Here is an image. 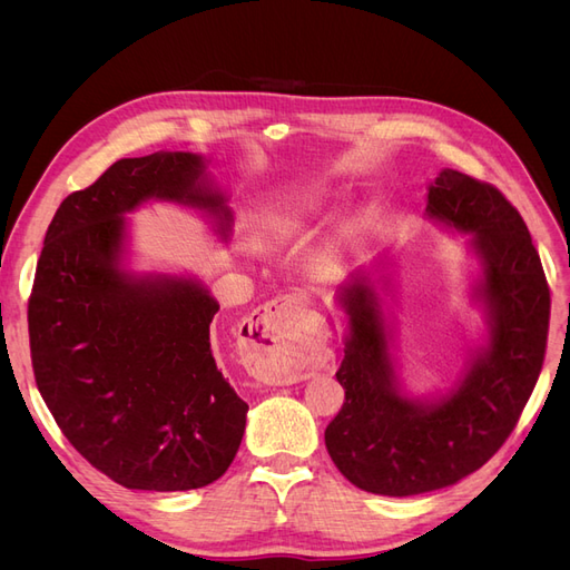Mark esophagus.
Listing matches in <instances>:
<instances>
[{"instance_id":"obj_1","label":"esophagus","mask_w":570,"mask_h":570,"mask_svg":"<svg viewBox=\"0 0 570 570\" xmlns=\"http://www.w3.org/2000/svg\"><path fill=\"white\" fill-rule=\"evenodd\" d=\"M249 371L268 385H289L306 377L302 340L308 333L304 302L292 292L266 302L249 318Z\"/></svg>"}]
</instances>
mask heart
<instances>
[{
    "label": "heart",
    "mask_w": 570,
    "mask_h": 570,
    "mask_svg": "<svg viewBox=\"0 0 570 570\" xmlns=\"http://www.w3.org/2000/svg\"><path fill=\"white\" fill-rule=\"evenodd\" d=\"M316 199L312 193H292L285 197H275L266 206V216L278 228H295L302 226L306 218L314 216Z\"/></svg>",
    "instance_id": "1"
}]
</instances>
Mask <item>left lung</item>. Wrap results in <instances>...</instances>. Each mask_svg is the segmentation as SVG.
Instances as JSON below:
<instances>
[{
  "label": "left lung",
  "mask_w": 570,
  "mask_h": 570,
  "mask_svg": "<svg viewBox=\"0 0 570 570\" xmlns=\"http://www.w3.org/2000/svg\"><path fill=\"white\" fill-rule=\"evenodd\" d=\"M428 214L471 233L485 258L492 342L450 396L411 402L394 387L373 289L354 283L342 292L350 337L335 375L344 404L325 446L340 473L373 494H421L478 471L513 433L544 364L549 285L519 209L494 185L444 168Z\"/></svg>",
  "instance_id": "8db88e82"
}]
</instances>
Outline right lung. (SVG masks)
<instances>
[{
	"label": "right lung",
	"mask_w": 570,
	"mask_h": 570,
	"mask_svg": "<svg viewBox=\"0 0 570 570\" xmlns=\"http://www.w3.org/2000/svg\"><path fill=\"white\" fill-rule=\"evenodd\" d=\"M202 157L118 159L51 218L28 299L30 361L66 440L128 490L180 492L228 471L247 404L216 368L218 304L189 281L118 271L124 214L149 197L228 220L199 185Z\"/></svg>",
	"instance_id": "1"
}]
</instances>
